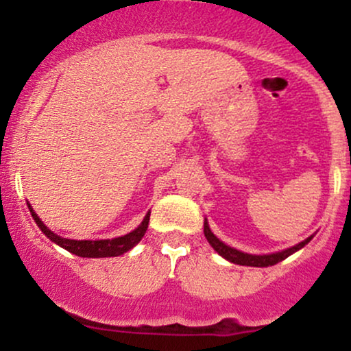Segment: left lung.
Wrapping results in <instances>:
<instances>
[{
  "mask_svg": "<svg viewBox=\"0 0 351 351\" xmlns=\"http://www.w3.org/2000/svg\"><path fill=\"white\" fill-rule=\"evenodd\" d=\"M204 236H206L209 244L213 245V249H215L219 256H223L224 259H228L229 263H234L239 265H251V267H267V265H274V264L280 263V261L287 259L291 254L304 247V245L307 244L310 239H312V237H308V239H305L304 243L293 245V247L285 249V251H282V252L267 254V256H252V254H244V252L237 251V249L229 247V245L224 244L223 241L217 239V237L211 232V229H209L208 223H204Z\"/></svg>",
  "mask_w": 351,
  "mask_h": 351,
  "instance_id": "obj_1",
  "label": "left lung"
}]
</instances>
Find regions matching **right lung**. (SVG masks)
<instances>
[{"label":"right lung","mask_w":351,"mask_h":351,"mask_svg":"<svg viewBox=\"0 0 351 351\" xmlns=\"http://www.w3.org/2000/svg\"><path fill=\"white\" fill-rule=\"evenodd\" d=\"M31 215H33L36 224L41 228V231L49 237L51 241H54L56 244H59L60 247L67 249V251L75 254L80 257H115L122 256L123 252L130 251L135 244H138V241L142 239L147 232L148 223H150V213L145 216L138 228L135 231L128 232V234L115 237V239H102V241H74V239H66V237H60L46 228V224L39 219V216L33 211V208L29 206Z\"/></svg>","instance_id":"1"}]
</instances>
